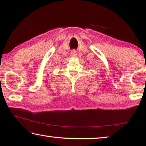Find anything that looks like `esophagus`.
Wrapping results in <instances>:
<instances>
[{
    "label": "esophagus",
    "instance_id": "esophagus-1",
    "mask_svg": "<svg viewBox=\"0 0 146 146\" xmlns=\"http://www.w3.org/2000/svg\"><path fill=\"white\" fill-rule=\"evenodd\" d=\"M70 55H71V57H76V55H77V52H76V50L72 51L70 53Z\"/></svg>",
    "mask_w": 146,
    "mask_h": 146
}]
</instances>
